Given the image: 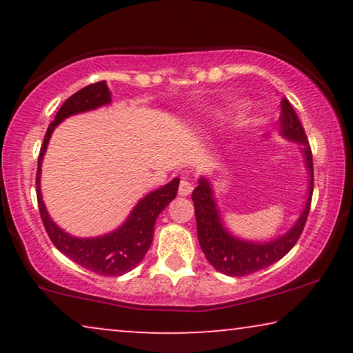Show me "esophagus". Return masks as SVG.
I'll use <instances>...</instances> for the list:
<instances>
[{
  "label": "esophagus",
  "instance_id": "esophagus-1",
  "mask_svg": "<svg viewBox=\"0 0 353 353\" xmlns=\"http://www.w3.org/2000/svg\"><path fill=\"white\" fill-rule=\"evenodd\" d=\"M191 191H192V181L188 176H181L180 188H178V192H180V196L191 194Z\"/></svg>",
  "mask_w": 353,
  "mask_h": 353
}]
</instances>
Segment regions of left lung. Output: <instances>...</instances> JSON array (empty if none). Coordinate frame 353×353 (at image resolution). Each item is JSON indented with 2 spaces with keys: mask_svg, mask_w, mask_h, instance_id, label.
Returning a JSON list of instances; mask_svg holds the SVG:
<instances>
[{
  "mask_svg": "<svg viewBox=\"0 0 353 353\" xmlns=\"http://www.w3.org/2000/svg\"><path fill=\"white\" fill-rule=\"evenodd\" d=\"M281 133L292 141L302 146L303 157L307 159L308 173H310V188H308V197L305 209L299 216L297 223L292 226L291 231L281 238L272 241V243H249L241 241L231 236L221 225L219 210H216L214 192L209 181L201 178L199 185L192 191L191 199L194 202V214L197 223V238L202 252L205 254L209 263L216 272L228 274V276H245V274L255 273L270 265L281 260L289 250H291L301 238L303 226L307 223L308 212H310V202L313 194V157L312 149L308 144L305 130H303L301 120H299L296 110L286 98H281Z\"/></svg>",
  "mask_w": 353,
  "mask_h": 353,
  "instance_id": "obj_1",
  "label": "left lung"
}]
</instances>
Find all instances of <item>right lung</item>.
<instances>
[{"mask_svg": "<svg viewBox=\"0 0 353 353\" xmlns=\"http://www.w3.org/2000/svg\"><path fill=\"white\" fill-rule=\"evenodd\" d=\"M110 103V91L105 85V81H96L91 83L75 94H72L64 104L61 105L59 112L50 123L46 130L43 146L38 156V168H37V199L38 209L45 225V230L52 244L61 250L62 254L67 255L75 263L90 270V272L104 274V276H120V274L132 272L137 265L144 259V255L151 248L152 236H154V225L161 212L175 199L178 192V183L180 180L175 178L168 185L159 188L152 191L151 194L143 197L134 207L128 220L115 230L114 233L99 236V238L91 239H80L74 236L67 234L57 226L54 221L48 215L46 207L43 204L41 192H40V173H41V161L46 152L48 141L52 130L56 125H59L69 115L85 112L99 108V105Z\"/></svg>", "mask_w": 353, "mask_h": 353, "instance_id": "add662e5", "label": "right lung"}]
</instances>
